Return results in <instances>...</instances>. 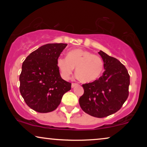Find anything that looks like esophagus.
I'll list each match as a JSON object with an SVG mask.
<instances>
[{"label": "esophagus", "mask_w": 147, "mask_h": 147, "mask_svg": "<svg viewBox=\"0 0 147 147\" xmlns=\"http://www.w3.org/2000/svg\"><path fill=\"white\" fill-rule=\"evenodd\" d=\"M78 86V84H76V83H72L71 84V88H75L76 86Z\"/></svg>", "instance_id": "1"}]
</instances>
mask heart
Here are the masks:
<instances>
[{
  "label": "heart",
  "instance_id": "b5f03b06",
  "mask_svg": "<svg viewBox=\"0 0 147 147\" xmlns=\"http://www.w3.org/2000/svg\"><path fill=\"white\" fill-rule=\"evenodd\" d=\"M57 65L64 80L69 79L74 67H76V74L84 83L96 81L101 76L104 69L101 57L82 49L69 51L67 54V58H58Z\"/></svg>",
  "mask_w": 147,
  "mask_h": 147
}]
</instances>
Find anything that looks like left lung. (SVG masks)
<instances>
[{
    "instance_id": "8db88e82",
    "label": "left lung",
    "mask_w": 147,
    "mask_h": 147,
    "mask_svg": "<svg viewBox=\"0 0 147 147\" xmlns=\"http://www.w3.org/2000/svg\"><path fill=\"white\" fill-rule=\"evenodd\" d=\"M105 71L99 79L82 85L84 93L79 99L86 113L104 118L118 111L128 97L130 76L123 64L102 51L98 52Z\"/></svg>"
}]
</instances>
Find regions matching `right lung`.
<instances>
[{
  "label": "right lung",
  "instance_id": "right-lung-1",
  "mask_svg": "<svg viewBox=\"0 0 147 147\" xmlns=\"http://www.w3.org/2000/svg\"><path fill=\"white\" fill-rule=\"evenodd\" d=\"M67 45L49 43L27 56L19 76L20 92L27 105L40 113L55 110L71 84L62 79L57 60Z\"/></svg>",
  "mask_w": 147,
  "mask_h": 147
}]
</instances>
